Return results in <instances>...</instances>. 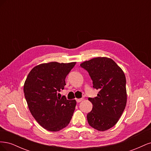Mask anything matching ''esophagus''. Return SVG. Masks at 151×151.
<instances>
[{"label": "esophagus", "instance_id": "obj_1", "mask_svg": "<svg viewBox=\"0 0 151 151\" xmlns=\"http://www.w3.org/2000/svg\"><path fill=\"white\" fill-rule=\"evenodd\" d=\"M83 98H81V99H76V101L77 102V103H80V102H81L82 101H83Z\"/></svg>", "mask_w": 151, "mask_h": 151}]
</instances>
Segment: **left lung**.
I'll list each match as a JSON object with an SVG mask.
<instances>
[{
	"label": "left lung",
	"mask_w": 151,
	"mask_h": 151,
	"mask_svg": "<svg viewBox=\"0 0 151 151\" xmlns=\"http://www.w3.org/2000/svg\"><path fill=\"white\" fill-rule=\"evenodd\" d=\"M88 72L97 96L89 98L93 109L87 115L89 125L99 131L113 127L119 120L127 104L126 78L115 61L108 57H96L80 65Z\"/></svg>",
	"instance_id": "1"
}]
</instances>
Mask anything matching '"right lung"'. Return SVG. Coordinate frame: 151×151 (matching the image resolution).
Returning a JSON list of instances; mask_svg holds the SVG:
<instances>
[{
    "label": "right lung",
    "mask_w": 151,
    "mask_h": 151,
    "mask_svg": "<svg viewBox=\"0 0 151 151\" xmlns=\"http://www.w3.org/2000/svg\"><path fill=\"white\" fill-rule=\"evenodd\" d=\"M76 63H41L32 68L24 82V96L31 115L48 131L60 130L70 122L76 101L57 97V93L64 89L65 77Z\"/></svg>",
    "instance_id": "right-lung-1"
}]
</instances>
